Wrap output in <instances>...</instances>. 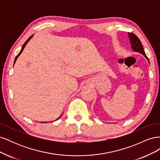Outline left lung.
Returning <instances> with one entry per match:
<instances>
[{"mask_svg": "<svg viewBox=\"0 0 160 160\" xmlns=\"http://www.w3.org/2000/svg\"><path fill=\"white\" fill-rule=\"evenodd\" d=\"M128 35H129L131 44H132V49L135 51H137V52L142 53V54H143L145 56V57H146V59L148 60V58L147 55H146V53H145L143 45L142 44V42L140 41L139 38L133 32H131V33L129 32Z\"/></svg>", "mask_w": 160, "mask_h": 160, "instance_id": "obj_1", "label": "left lung"}]
</instances>
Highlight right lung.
Wrapping results in <instances>:
<instances>
[{"instance_id":"add662e5","label":"right lung","mask_w":160,"mask_h":160,"mask_svg":"<svg viewBox=\"0 0 160 160\" xmlns=\"http://www.w3.org/2000/svg\"><path fill=\"white\" fill-rule=\"evenodd\" d=\"M32 37V36H31V37H30L29 38H28V39L27 40V41H26V42H25V43H24V45H22V49H21V51H20V52H19V53H18V55H17V57H15V59H14V62H16V61H17V58L18 57V56H19V55H21V53L22 52V50L24 49V48H25V47L26 46V45H27V42H28V41H29V40L31 39V37Z\"/></svg>"}]
</instances>
